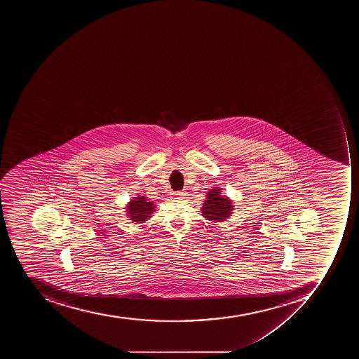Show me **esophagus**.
I'll return each mask as SVG.
<instances>
[{"label":"esophagus","instance_id":"obj_1","mask_svg":"<svg viewBox=\"0 0 359 359\" xmlns=\"http://www.w3.org/2000/svg\"><path fill=\"white\" fill-rule=\"evenodd\" d=\"M185 192H174L172 193V198H175V200H183L185 198Z\"/></svg>","mask_w":359,"mask_h":359}]
</instances>
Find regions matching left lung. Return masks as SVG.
<instances>
[{
    "instance_id": "left-lung-1",
    "label": "left lung",
    "mask_w": 359,
    "mask_h": 359,
    "mask_svg": "<svg viewBox=\"0 0 359 359\" xmlns=\"http://www.w3.org/2000/svg\"><path fill=\"white\" fill-rule=\"evenodd\" d=\"M232 209V201L229 200L226 196H222L221 189L215 187L210 189V192L206 194V200L204 201L202 208V215L206 220L212 222H222L231 215Z\"/></svg>"
}]
</instances>
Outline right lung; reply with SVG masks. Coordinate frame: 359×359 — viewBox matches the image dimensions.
I'll return each mask as SVG.
<instances>
[{
	"label": "right lung",
	"instance_id": "1",
	"mask_svg": "<svg viewBox=\"0 0 359 359\" xmlns=\"http://www.w3.org/2000/svg\"><path fill=\"white\" fill-rule=\"evenodd\" d=\"M155 212V204L146 196H138L131 200L127 206V213L133 222L144 223Z\"/></svg>",
	"mask_w": 359,
	"mask_h": 359
}]
</instances>
